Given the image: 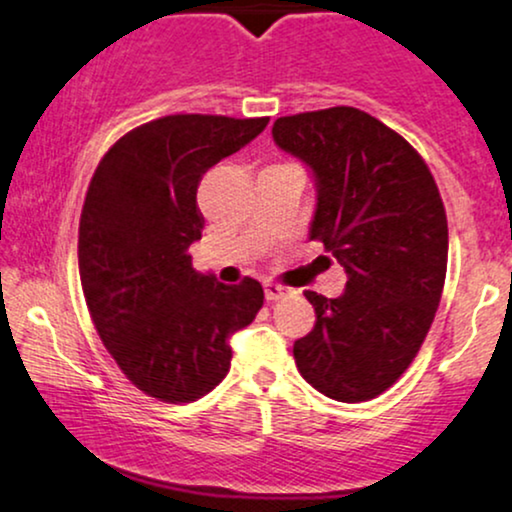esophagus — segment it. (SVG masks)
Masks as SVG:
<instances>
[{
	"label": "esophagus",
	"instance_id": "obj_1",
	"mask_svg": "<svg viewBox=\"0 0 512 512\" xmlns=\"http://www.w3.org/2000/svg\"><path fill=\"white\" fill-rule=\"evenodd\" d=\"M288 293H291V288L281 286V283H264V298H267V303H276V300L286 298Z\"/></svg>",
	"mask_w": 512,
	"mask_h": 512
}]
</instances>
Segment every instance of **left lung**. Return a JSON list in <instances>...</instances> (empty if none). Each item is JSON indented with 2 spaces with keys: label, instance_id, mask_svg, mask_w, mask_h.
<instances>
[{
  "label": "left lung",
  "instance_id": "8db88e82",
  "mask_svg": "<svg viewBox=\"0 0 512 512\" xmlns=\"http://www.w3.org/2000/svg\"><path fill=\"white\" fill-rule=\"evenodd\" d=\"M274 143L312 171L310 238L346 269V291H305L315 329L293 343L307 384L341 403L384 393L408 369L439 307L448 224L439 188L405 138L355 107L281 116Z\"/></svg>",
  "mask_w": 512,
  "mask_h": 512
}]
</instances>
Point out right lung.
<instances>
[{
    "mask_svg": "<svg viewBox=\"0 0 512 512\" xmlns=\"http://www.w3.org/2000/svg\"><path fill=\"white\" fill-rule=\"evenodd\" d=\"M269 119L174 114L143 123L102 157L85 195L78 269L97 334L121 372L166 403L205 396L231 367V336L264 303L193 269L202 238L197 186L207 169L255 140Z\"/></svg>",
    "mask_w": 512,
    "mask_h": 512,
    "instance_id": "1",
    "label": "right lung"
}]
</instances>
